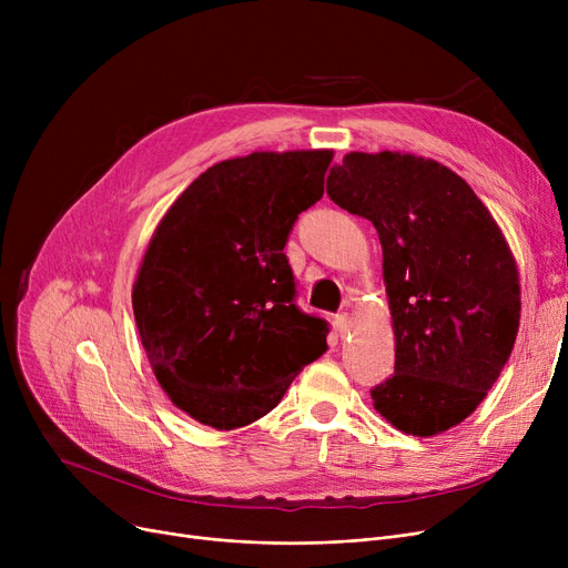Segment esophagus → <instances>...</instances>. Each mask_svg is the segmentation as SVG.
<instances>
[{
  "mask_svg": "<svg viewBox=\"0 0 568 568\" xmlns=\"http://www.w3.org/2000/svg\"><path fill=\"white\" fill-rule=\"evenodd\" d=\"M347 334H349V315L341 313L334 320V336H336V341H343Z\"/></svg>",
  "mask_w": 568,
  "mask_h": 568,
  "instance_id": "34e87169",
  "label": "esophagus"
}]
</instances>
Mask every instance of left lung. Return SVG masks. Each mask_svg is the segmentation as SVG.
<instances>
[{
  "label": "left lung",
  "instance_id": "8db88e82",
  "mask_svg": "<svg viewBox=\"0 0 568 568\" xmlns=\"http://www.w3.org/2000/svg\"><path fill=\"white\" fill-rule=\"evenodd\" d=\"M326 193L379 234L396 366L375 409L414 437L458 426L518 336L520 278L499 225L463 176L414 154L349 152Z\"/></svg>",
  "mask_w": 568,
  "mask_h": 568
}]
</instances>
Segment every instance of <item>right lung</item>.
<instances>
[{"label": "right lung", "instance_id": "right-lung-1", "mask_svg": "<svg viewBox=\"0 0 568 568\" xmlns=\"http://www.w3.org/2000/svg\"><path fill=\"white\" fill-rule=\"evenodd\" d=\"M332 159L308 149L221 161L152 234L133 285L140 341L170 400L204 426L257 422L326 352L329 326L296 308L283 248Z\"/></svg>", "mask_w": 568, "mask_h": 568}]
</instances>
